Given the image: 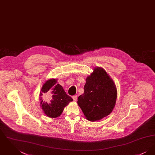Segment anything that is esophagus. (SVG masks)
I'll return each instance as SVG.
<instances>
[{
    "label": "esophagus",
    "instance_id": "1",
    "mask_svg": "<svg viewBox=\"0 0 155 155\" xmlns=\"http://www.w3.org/2000/svg\"><path fill=\"white\" fill-rule=\"evenodd\" d=\"M73 99L74 101H77V95H74V96H73Z\"/></svg>",
    "mask_w": 155,
    "mask_h": 155
}]
</instances>
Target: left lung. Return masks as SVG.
Wrapping results in <instances>:
<instances>
[{
    "label": "left lung",
    "mask_w": 155,
    "mask_h": 155,
    "mask_svg": "<svg viewBox=\"0 0 155 155\" xmlns=\"http://www.w3.org/2000/svg\"><path fill=\"white\" fill-rule=\"evenodd\" d=\"M117 97L116 86L102 67H96L87 76L84 92L77 103L85 118L96 121L109 116L114 108Z\"/></svg>",
    "instance_id": "left-lung-1"
}]
</instances>
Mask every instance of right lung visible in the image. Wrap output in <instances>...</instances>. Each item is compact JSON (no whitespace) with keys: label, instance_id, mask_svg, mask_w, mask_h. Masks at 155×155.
I'll use <instances>...</instances> for the list:
<instances>
[{"label":"right lung","instance_id":"right-lung-1","mask_svg":"<svg viewBox=\"0 0 155 155\" xmlns=\"http://www.w3.org/2000/svg\"><path fill=\"white\" fill-rule=\"evenodd\" d=\"M44 94H46L48 97L46 100L39 97L41 106L45 114L51 118L59 117L64 108L73 101L67 95L63 87L58 84V80L54 78L49 79L44 83L39 96H42Z\"/></svg>","mask_w":155,"mask_h":155}]
</instances>
